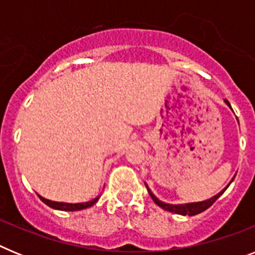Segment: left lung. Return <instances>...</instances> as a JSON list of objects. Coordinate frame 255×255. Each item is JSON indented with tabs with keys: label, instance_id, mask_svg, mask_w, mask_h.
<instances>
[{
	"label": "left lung",
	"instance_id": "left-lung-1",
	"mask_svg": "<svg viewBox=\"0 0 255 255\" xmlns=\"http://www.w3.org/2000/svg\"><path fill=\"white\" fill-rule=\"evenodd\" d=\"M225 103H226V105L229 106L230 108H231L229 101L225 100ZM238 123H239V121H238ZM233 180H234V177H233ZM233 180L230 181V184L233 182ZM230 184H229V185H230ZM229 185H227L225 189H222V190H221L218 194H216L215 197H212V198H209V199H206V200H202V202H194V203H186V204H168V203H164V202H162V200H159L158 198L155 197L152 191H150V189L148 188L147 184H145V186H147L148 193H149L150 198H152L153 202H154L157 206L161 207V208L164 209V211L172 212V213H177V215H182V216H195V215H198V213H202V212H204L206 209H208L209 207H211L212 204L215 203L216 200H217L218 198L221 197V195L224 194L225 190L229 188Z\"/></svg>",
	"mask_w": 255,
	"mask_h": 255
}]
</instances>
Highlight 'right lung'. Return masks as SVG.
Masks as SVG:
<instances>
[{
    "label": "right lung",
    "instance_id": "right-lung-1",
    "mask_svg": "<svg viewBox=\"0 0 255 255\" xmlns=\"http://www.w3.org/2000/svg\"><path fill=\"white\" fill-rule=\"evenodd\" d=\"M40 200L46 203L47 206L51 207L53 209H58V211H80V209H85V208H89V207L93 206L94 203H97V200L100 199V197L94 198V199L89 200V202H84V203H64V202H53V200H49L46 199V198L40 197Z\"/></svg>",
    "mask_w": 255,
    "mask_h": 255
}]
</instances>
